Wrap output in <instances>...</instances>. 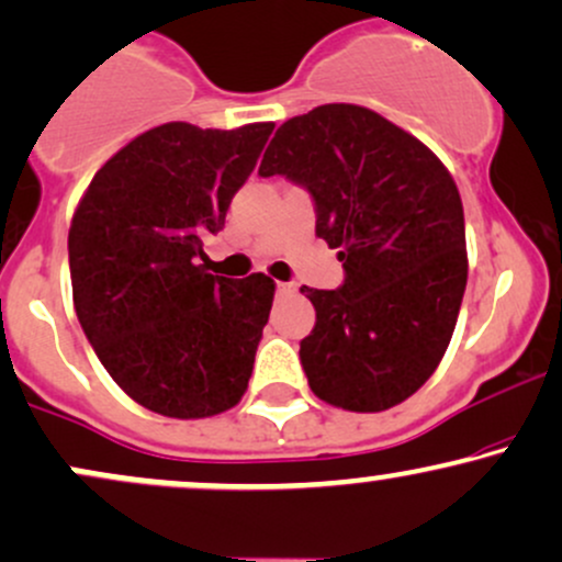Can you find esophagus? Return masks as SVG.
I'll use <instances>...</instances> for the list:
<instances>
[{
  "label": "esophagus",
  "mask_w": 562,
  "mask_h": 562,
  "mask_svg": "<svg viewBox=\"0 0 562 562\" xmlns=\"http://www.w3.org/2000/svg\"><path fill=\"white\" fill-rule=\"evenodd\" d=\"M277 293H280V295L295 293V285H293V282H277Z\"/></svg>",
  "instance_id": "1"
}]
</instances>
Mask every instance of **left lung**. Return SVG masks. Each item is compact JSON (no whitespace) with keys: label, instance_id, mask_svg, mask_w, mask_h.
Returning a JSON list of instances; mask_svg holds the SVG:
<instances>
[{"label":"left lung","instance_id":"8db88e82","mask_svg":"<svg viewBox=\"0 0 562 562\" xmlns=\"http://www.w3.org/2000/svg\"><path fill=\"white\" fill-rule=\"evenodd\" d=\"M261 177L312 192L338 250V290L301 288L317 325L301 340L314 396L348 412L402 404L447 353L468 282L465 214L447 166L362 105L333 102L274 132Z\"/></svg>","mask_w":562,"mask_h":562}]
</instances>
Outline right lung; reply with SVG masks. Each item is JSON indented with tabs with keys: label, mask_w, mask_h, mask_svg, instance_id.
<instances>
[{
	"label": "right lung",
	"mask_w": 562,
	"mask_h": 562,
	"mask_svg": "<svg viewBox=\"0 0 562 562\" xmlns=\"http://www.w3.org/2000/svg\"><path fill=\"white\" fill-rule=\"evenodd\" d=\"M272 128L153 126L105 160L76 205V317L108 375L145 409L200 420L248 391L274 280L216 277L200 259Z\"/></svg>",
	"instance_id": "add662e5"
}]
</instances>
